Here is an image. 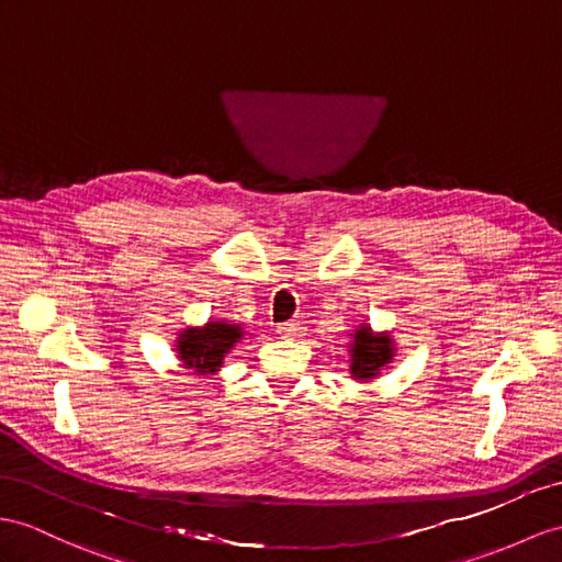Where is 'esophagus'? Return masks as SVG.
<instances>
[{
    "mask_svg": "<svg viewBox=\"0 0 562 562\" xmlns=\"http://www.w3.org/2000/svg\"><path fill=\"white\" fill-rule=\"evenodd\" d=\"M277 334L283 338H295V336H303V324L300 322H283L277 326Z\"/></svg>",
    "mask_w": 562,
    "mask_h": 562,
    "instance_id": "1",
    "label": "esophagus"
}]
</instances>
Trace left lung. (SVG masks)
<instances>
[{
  "instance_id": "obj_1",
  "label": "left lung",
  "mask_w": 562,
  "mask_h": 562,
  "mask_svg": "<svg viewBox=\"0 0 562 562\" xmlns=\"http://www.w3.org/2000/svg\"><path fill=\"white\" fill-rule=\"evenodd\" d=\"M391 360V338L374 336L369 328H360L352 344L350 372L360 379H372Z\"/></svg>"
}]
</instances>
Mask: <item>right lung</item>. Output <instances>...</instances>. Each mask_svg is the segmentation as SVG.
Listing matches in <instances>:
<instances>
[{
  "label": "right lung",
  "instance_id": "1",
  "mask_svg": "<svg viewBox=\"0 0 562 562\" xmlns=\"http://www.w3.org/2000/svg\"><path fill=\"white\" fill-rule=\"evenodd\" d=\"M240 338L238 326L224 322H210L204 328H188L178 336V358L183 364L193 367L198 374L216 372L222 367L224 352Z\"/></svg>",
  "mask_w": 562,
  "mask_h": 562
}]
</instances>
